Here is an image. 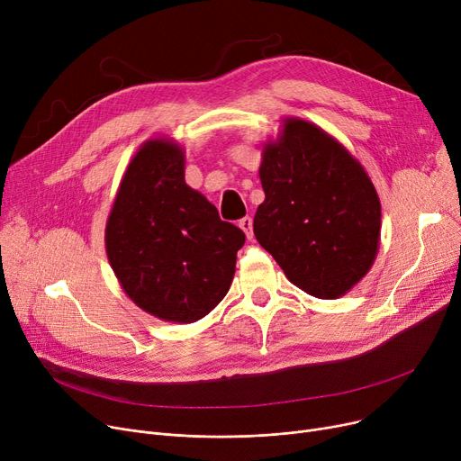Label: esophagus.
<instances>
[{
    "label": "esophagus",
    "instance_id": "1",
    "mask_svg": "<svg viewBox=\"0 0 461 461\" xmlns=\"http://www.w3.org/2000/svg\"><path fill=\"white\" fill-rule=\"evenodd\" d=\"M240 229L246 232V236H248V240H253V220L249 218V215H246V218L243 220H240Z\"/></svg>",
    "mask_w": 461,
    "mask_h": 461
}]
</instances>
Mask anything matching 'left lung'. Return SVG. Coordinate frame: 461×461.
<instances>
[{
	"mask_svg": "<svg viewBox=\"0 0 461 461\" xmlns=\"http://www.w3.org/2000/svg\"><path fill=\"white\" fill-rule=\"evenodd\" d=\"M262 149L264 203L253 232L292 285L337 300L372 267L382 234V204L365 167L320 126L283 119Z\"/></svg>",
	"mask_w": 461,
	"mask_h": 461,
	"instance_id": "8db88e82",
	"label": "left lung"
}]
</instances>
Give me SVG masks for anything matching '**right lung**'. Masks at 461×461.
<instances>
[{
	"label": "right lung",
	"instance_id": "right-lung-1",
	"mask_svg": "<svg viewBox=\"0 0 461 461\" xmlns=\"http://www.w3.org/2000/svg\"><path fill=\"white\" fill-rule=\"evenodd\" d=\"M184 166L173 140L145 141L119 184L104 240L135 305L164 321L194 323L227 295L246 234L185 184Z\"/></svg>",
	"mask_w": 461,
	"mask_h": 461
}]
</instances>
